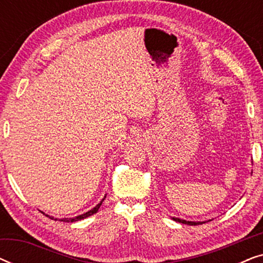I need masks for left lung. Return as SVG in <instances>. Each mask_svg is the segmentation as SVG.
Instances as JSON below:
<instances>
[{
  "label": "left lung",
  "mask_w": 263,
  "mask_h": 263,
  "mask_svg": "<svg viewBox=\"0 0 263 263\" xmlns=\"http://www.w3.org/2000/svg\"><path fill=\"white\" fill-rule=\"evenodd\" d=\"M175 221H178V222H182V224H186V225H199V224H203V222H196V221H186V220H182V219H178V218H174Z\"/></svg>",
  "instance_id": "8db88e82"
}]
</instances>
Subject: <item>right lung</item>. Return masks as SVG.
<instances>
[{"mask_svg": "<svg viewBox=\"0 0 263 263\" xmlns=\"http://www.w3.org/2000/svg\"><path fill=\"white\" fill-rule=\"evenodd\" d=\"M104 199H105V196H104ZM104 199L100 201V202L97 204V206L93 208V210H91V211H88V212H86V213H84V214H81V215H78V217H75V218H64V219H55V220H60V221H67V222H73V221H78V220H81V219H85V218H87V217H89V215H92V214H95V213H97V212H98V210H99V207L102 206V202L104 201ZM51 219H53L52 217H50Z\"/></svg>", "mask_w": 263, "mask_h": 263, "instance_id": "right-lung-1", "label": "right lung"}]
</instances>
